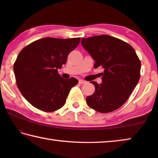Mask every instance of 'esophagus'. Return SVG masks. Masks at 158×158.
<instances>
[{
  "mask_svg": "<svg viewBox=\"0 0 158 158\" xmlns=\"http://www.w3.org/2000/svg\"><path fill=\"white\" fill-rule=\"evenodd\" d=\"M79 83L80 84H85V81H84V80H81V79H80L79 81Z\"/></svg>",
  "mask_w": 158,
  "mask_h": 158,
  "instance_id": "esophagus-1",
  "label": "esophagus"
}]
</instances>
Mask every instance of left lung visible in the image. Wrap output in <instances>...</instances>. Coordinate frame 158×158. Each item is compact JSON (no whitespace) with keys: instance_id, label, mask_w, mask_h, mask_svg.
I'll list each match as a JSON object with an SVG mask.
<instances>
[{"instance_id":"1","label":"left lung","mask_w":158,"mask_h":158,"mask_svg":"<svg viewBox=\"0 0 158 158\" xmlns=\"http://www.w3.org/2000/svg\"><path fill=\"white\" fill-rule=\"evenodd\" d=\"M81 44L101 67V84L91 81L95 90L86 98L90 108L100 113L114 111L125 104L140 79L141 62L133 47L107 35L82 38Z\"/></svg>"}]
</instances>
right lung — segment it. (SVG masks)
<instances>
[{"label": "right lung", "mask_w": 158, "mask_h": 158, "mask_svg": "<svg viewBox=\"0 0 158 158\" xmlns=\"http://www.w3.org/2000/svg\"><path fill=\"white\" fill-rule=\"evenodd\" d=\"M80 37H44L26 46L14 63L19 90L29 103L40 110L52 112L65 104L78 80L65 79L58 69L66 63L69 53L78 46Z\"/></svg>", "instance_id": "1"}]
</instances>
